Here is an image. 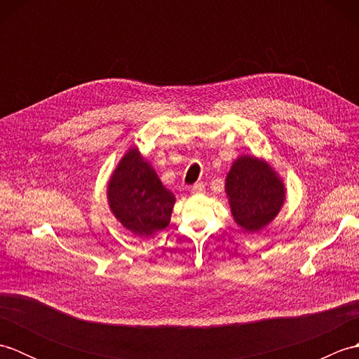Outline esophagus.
<instances>
[{
    "label": "esophagus",
    "mask_w": 359,
    "mask_h": 359,
    "mask_svg": "<svg viewBox=\"0 0 359 359\" xmlns=\"http://www.w3.org/2000/svg\"><path fill=\"white\" fill-rule=\"evenodd\" d=\"M191 191L196 193V194L203 193V191H205V184H203V182H197V184H194V185L191 187Z\"/></svg>",
    "instance_id": "34e87169"
}]
</instances>
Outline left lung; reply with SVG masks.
I'll return each mask as SVG.
<instances>
[{
	"label": "left lung",
	"instance_id": "left-lung-1",
	"mask_svg": "<svg viewBox=\"0 0 359 359\" xmlns=\"http://www.w3.org/2000/svg\"><path fill=\"white\" fill-rule=\"evenodd\" d=\"M225 191L236 222L243 230L257 231L278 215L284 203V185L271 168L255 157L236 160L226 175Z\"/></svg>",
	"mask_w": 359,
	"mask_h": 359
}]
</instances>
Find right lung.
I'll return each mask as SVG.
<instances>
[{"instance_id": "obj_1", "label": "right lung", "mask_w": 359, "mask_h": 359, "mask_svg": "<svg viewBox=\"0 0 359 359\" xmlns=\"http://www.w3.org/2000/svg\"><path fill=\"white\" fill-rule=\"evenodd\" d=\"M108 196L114 215L135 234L149 236L170 224L174 194L162 185L137 149L121 158L111 177Z\"/></svg>"}]
</instances>
